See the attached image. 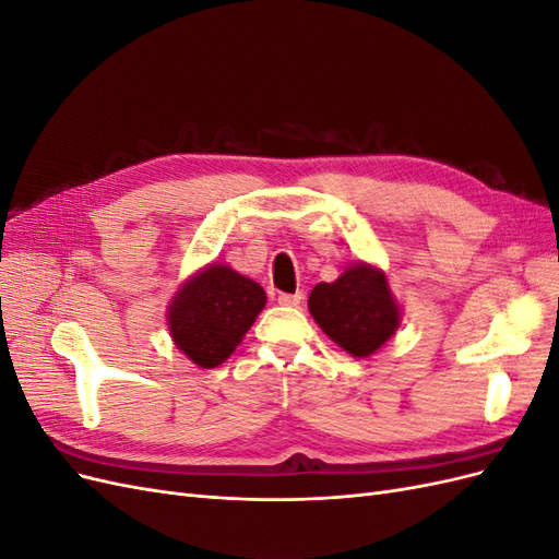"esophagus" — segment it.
I'll return each mask as SVG.
<instances>
[{"mask_svg":"<svg viewBox=\"0 0 559 559\" xmlns=\"http://www.w3.org/2000/svg\"><path fill=\"white\" fill-rule=\"evenodd\" d=\"M300 300H302V296H300V294H280V296H277V302H280V306H286V308H296V306H300Z\"/></svg>","mask_w":559,"mask_h":559,"instance_id":"obj_1","label":"esophagus"}]
</instances>
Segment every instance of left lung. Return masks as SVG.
I'll use <instances>...</instances> for the list:
<instances>
[{
    "instance_id": "8db88e82",
    "label": "left lung",
    "mask_w": 559,
    "mask_h": 559,
    "mask_svg": "<svg viewBox=\"0 0 559 559\" xmlns=\"http://www.w3.org/2000/svg\"><path fill=\"white\" fill-rule=\"evenodd\" d=\"M308 308L321 331L359 359L376 354L401 324V308L386 275L364 261L349 265L331 284H317Z\"/></svg>"
}]
</instances>
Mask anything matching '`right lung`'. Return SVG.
I'll return each instance as SVG.
<instances>
[{
    "mask_svg": "<svg viewBox=\"0 0 559 559\" xmlns=\"http://www.w3.org/2000/svg\"><path fill=\"white\" fill-rule=\"evenodd\" d=\"M265 308L261 286L230 265L210 263L181 284L167 308L175 345L200 368L222 366Z\"/></svg>",
    "mask_w": 559,
    "mask_h": 559,
    "instance_id": "add662e5",
    "label": "right lung"
}]
</instances>
